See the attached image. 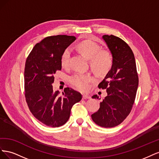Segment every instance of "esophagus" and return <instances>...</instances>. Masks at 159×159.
Listing matches in <instances>:
<instances>
[{
	"instance_id": "esophagus-1",
	"label": "esophagus",
	"mask_w": 159,
	"mask_h": 159,
	"mask_svg": "<svg viewBox=\"0 0 159 159\" xmlns=\"http://www.w3.org/2000/svg\"><path fill=\"white\" fill-rule=\"evenodd\" d=\"M82 98H83V99H90L91 97H90V95L88 94H84Z\"/></svg>"
}]
</instances>
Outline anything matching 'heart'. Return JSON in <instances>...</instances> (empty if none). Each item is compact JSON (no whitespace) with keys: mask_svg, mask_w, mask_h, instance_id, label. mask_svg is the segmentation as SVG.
Instances as JSON below:
<instances>
[{"mask_svg":"<svg viewBox=\"0 0 159 159\" xmlns=\"http://www.w3.org/2000/svg\"><path fill=\"white\" fill-rule=\"evenodd\" d=\"M79 51L85 57L90 60L91 66L96 73L99 75L107 74L112 65V57L109 53L106 51H101L102 48L97 43L92 41L85 40L80 43L78 46ZM70 51L66 49L62 53L61 57V64L63 67H67L69 64ZM91 77L89 74L77 73L70 77V83L81 91L88 89V83Z\"/></svg>","mask_w":159,"mask_h":159,"instance_id":"1","label":"heart"}]
</instances>
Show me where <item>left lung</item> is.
<instances>
[{
  "label": "left lung",
  "mask_w": 159,
  "mask_h": 159,
  "mask_svg": "<svg viewBox=\"0 0 159 159\" xmlns=\"http://www.w3.org/2000/svg\"><path fill=\"white\" fill-rule=\"evenodd\" d=\"M102 39L111 54L112 65L98 85L99 88L106 89L107 95L91 119L98 125L110 128L121 124L131 112L139 78L133 52L127 43L113 35H103ZM92 98L99 99V96L93 95Z\"/></svg>",
  "instance_id": "left-lung-1"
}]
</instances>
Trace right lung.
Listing matches in <instances>:
<instances>
[{
    "label": "right lung",
    "mask_w": 159,
    "mask_h": 159,
    "mask_svg": "<svg viewBox=\"0 0 159 159\" xmlns=\"http://www.w3.org/2000/svg\"><path fill=\"white\" fill-rule=\"evenodd\" d=\"M76 39L75 36L46 37L33 48L25 69V97L28 107L38 121L51 127L62 126L68 121L73 105L80 102L81 94L69 88L63 96L53 91L57 70H61L62 53Z\"/></svg>",
    "instance_id": "add662e5"
}]
</instances>
